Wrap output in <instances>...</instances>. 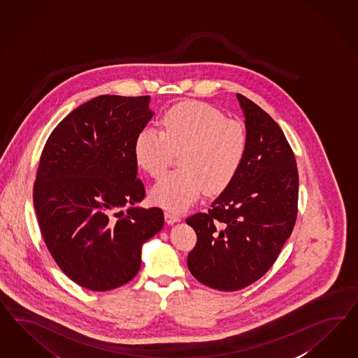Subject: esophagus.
<instances>
[{
  "label": "esophagus",
  "mask_w": 358,
  "mask_h": 358,
  "mask_svg": "<svg viewBox=\"0 0 358 358\" xmlns=\"http://www.w3.org/2000/svg\"><path fill=\"white\" fill-rule=\"evenodd\" d=\"M165 222L168 224H174V222H178L181 220V217L176 213H171V211H165L164 213Z\"/></svg>",
  "instance_id": "esophagus-1"
}]
</instances>
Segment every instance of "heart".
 <instances>
[{
  "mask_svg": "<svg viewBox=\"0 0 358 358\" xmlns=\"http://www.w3.org/2000/svg\"><path fill=\"white\" fill-rule=\"evenodd\" d=\"M162 131L145 127L136 138V164L159 178L165 173L173 152L178 155L176 173L155 185L151 199L173 213H182L204 189L219 193L238 173L248 150L241 122L224 118L213 106L186 101L171 108L162 118Z\"/></svg>",
  "mask_w": 358,
  "mask_h": 358,
  "instance_id": "heart-1",
  "label": "heart"
}]
</instances>
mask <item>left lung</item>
<instances>
[{
  "mask_svg": "<svg viewBox=\"0 0 358 358\" xmlns=\"http://www.w3.org/2000/svg\"><path fill=\"white\" fill-rule=\"evenodd\" d=\"M236 96L245 117V160L208 213L186 219L198 237L189 270L224 292L242 289L270 270L292 234L299 201L297 164L280 126L248 97Z\"/></svg>",
  "mask_w": 358,
  "mask_h": 358,
  "instance_id": "left-lung-1",
  "label": "left lung"
}]
</instances>
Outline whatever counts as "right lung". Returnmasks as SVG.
I'll return each instance as SVG.
<instances>
[{"mask_svg":"<svg viewBox=\"0 0 358 358\" xmlns=\"http://www.w3.org/2000/svg\"><path fill=\"white\" fill-rule=\"evenodd\" d=\"M150 100L95 97L58 124L41 152L34 185L41 236L58 267L86 289L131 280L143 243L164 225L160 208L136 206L145 190L134 142L154 117Z\"/></svg>","mask_w":358,"mask_h":358,"instance_id":"1","label":"right lung"}]
</instances>
